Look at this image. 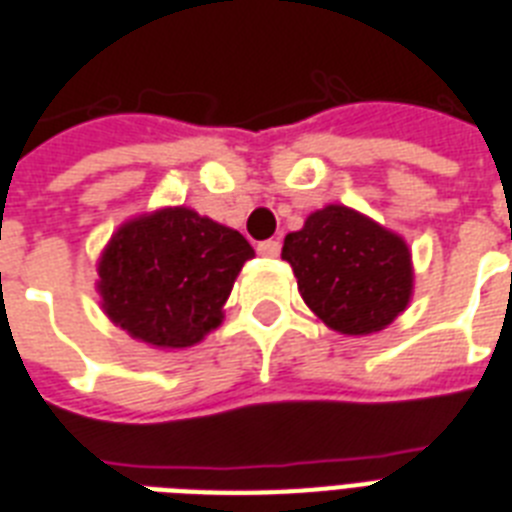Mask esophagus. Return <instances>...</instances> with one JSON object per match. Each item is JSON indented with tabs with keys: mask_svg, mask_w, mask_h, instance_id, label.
<instances>
[{
	"mask_svg": "<svg viewBox=\"0 0 512 512\" xmlns=\"http://www.w3.org/2000/svg\"><path fill=\"white\" fill-rule=\"evenodd\" d=\"M257 252H260V255H263V257H279L281 244L276 239L260 241V244H257Z\"/></svg>",
	"mask_w": 512,
	"mask_h": 512,
	"instance_id": "obj_1",
	"label": "esophagus"
}]
</instances>
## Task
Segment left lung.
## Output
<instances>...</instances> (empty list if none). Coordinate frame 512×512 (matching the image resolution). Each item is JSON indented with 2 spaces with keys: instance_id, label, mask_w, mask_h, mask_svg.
I'll return each mask as SVG.
<instances>
[{
  "instance_id": "obj_1",
  "label": "left lung",
  "mask_w": 512,
  "mask_h": 512,
  "mask_svg": "<svg viewBox=\"0 0 512 512\" xmlns=\"http://www.w3.org/2000/svg\"><path fill=\"white\" fill-rule=\"evenodd\" d=\"M281 257L305 305L340 335L380 332L412 300L406 241L342 204L316 209L300 231L287 233Z\"/></svg>"
}]
</instances>
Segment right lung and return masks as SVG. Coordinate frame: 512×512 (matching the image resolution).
Returning a JSON list of instances; mask_svg holds the SVG:
<instances>
[{
	"mask_svg": "<svg viewBox=\"0 0 512 512\" xmlns=\"http://www.w3.org/2000/svg\"><path fill=\"white\" fill-rule=\"evenodd\" d=\"M255 257L233 228L188 207L132 217L98 263L103 311L154 348H191L223 321L241 265Z\"/></svg>",
	"mask_w": 512,
	"mask_h": 512,
	"instance_id": "add662e5",
	"label": "right lung"
}]
</instances>
